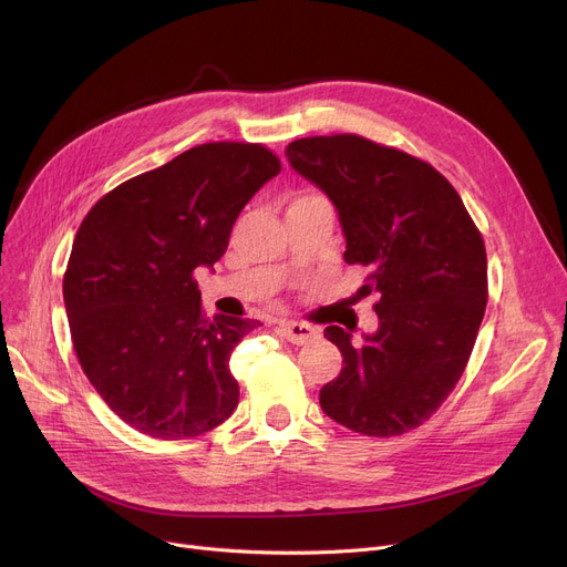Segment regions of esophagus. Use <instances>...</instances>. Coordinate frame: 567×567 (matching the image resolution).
I'll list each match as a JSON object with an SVG mask.
<instances>
[{"label": "esophagus", "mask_w": 567, "mask_h": 567, "mask_svg": "<svg viewBox=\"0 0 567 567\" xmlns=\"http://www.w3.org/2000/svg\"><path fill=\"white\" fill-rule=\"evenodd\" d=\"M280 331L291 344H308L319 338V331L303 321H280Z\"/></svg>", "instance_id": "obj_1"}]
</instances>
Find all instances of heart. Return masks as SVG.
Here are the masks:
<instances>
[{
	"mask_svg": "<svg viewBox=\"0 0 567 567\" xmlns=\"http://www.w3.org/2000/svg\"><path fill=\"white\" fill-rule=\"evenodd\" d=\"M315 199H321V195H317V193H299L293 197V202L291 204H301V202H315Z\"/></svg>",
	"mask_w": 567,
	"mask_h": 567,
	"instance_id": "heart-1",
	"label": "heart"
}]
</instances>
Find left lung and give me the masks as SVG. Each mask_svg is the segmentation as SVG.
Returning a JSON list of instances; mask_svg holds the SVG:
<instances>
[{
	"mask_svg": "<svg viewBox=\"0 0 567 567\" xmlns=\"http://www.w3.org/2000/svg\"><path fill=\"white\" fill-rule=\"evenodd\" d=\"M291 167L336 204L344 261L368 268L379 331L363 342L329 326L342 372L319 391L323 413L368 436L421 427L457 385L487 306L483 234L449 178L368 137L317 135L287 146Z\"/></svg>",
	"mask_w": 567,
	"mask_h": 567,
	"instance_id": "8db88e82",
	"label": "left lung"
}]
</instances>
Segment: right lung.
I'll list each match as a JSON object with an SVG mask.
<instances>
[{"label": "right lung", "instance_id": "right-lung-1", "mask_svg": "<svg viewBox=\"0 0 567 567\" xmlns=\"http://www.w3.org/2000/svg\"><path fill=\"white\" fill-rule=\"evenodd\" d=\"M282 169L264 144L206 142L103 195L75 234L64 303L82 372L133 430L163 441L218 427L238 404L234 347L257 319H208L195 271Z\"/></svg>", "mask_w": 567, "mask_h": 567}]
</instances>
